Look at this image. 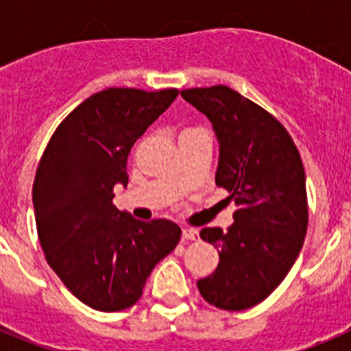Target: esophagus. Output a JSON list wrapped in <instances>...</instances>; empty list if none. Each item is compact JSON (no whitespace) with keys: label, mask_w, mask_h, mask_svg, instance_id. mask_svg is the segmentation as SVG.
<instances>
[{"label":"esophagus","mask_w":351,"mask_h":351,"mask_svg":"<svg viewBox=\"0 0 351 351\" xmlns=\"http://www.w3.org/2000/svg\"><path fill=\"white\" fill-rule=\"evenodd\" d=\"M182 239H186V241H197L198 230L197 228H184L182 230Z\"/></svg>","instance_id":"esophagus-1"}]
</instances>
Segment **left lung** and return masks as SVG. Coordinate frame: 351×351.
Returning <instances> with one entry per match:
<instances>
[{"mask_svg": "<svg viewBox=\"0 0 351 351\" xmlns=\"http://www.w3.org/2000/svg\"><path fill=\"white\" fill-rule=\"evenodd\" d=\"M206 114L219 142L216 186L237 210L226 232L202 228L218 247L216 271L197 281L200 295L225 311L267 299L295 263L308 230L306 173L299 149L280 121L228 86L181 91Z\"/></svg>", "mask_w": 351, "mask_h": 351, "instance_id": "1", "label": "left lung"}]
</instances>
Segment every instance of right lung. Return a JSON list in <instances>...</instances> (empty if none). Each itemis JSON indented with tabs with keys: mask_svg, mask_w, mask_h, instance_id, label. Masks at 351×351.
I'll return each instance as SVG.
<instances>
[{
	"mask_svg": "<svg viewBox=\"0 0 351 351\" xmlns=\"http://www.w3.org/2000/svg\"><path fill=\"white\" fill-rule=\"evenodd\" d=\"M178 89L108 88L73 108L52 133L33 182L36 230L52 271L86 306L123 311L178 246L169 219L138 221L112 204L128 184L132 145L170 107Z\"/></svg>",
	"mask_w": 351,
	"mask_h": 351,
	"instance_id": "right-lung-1",
	"label": "right lung"
}]
</instances>
